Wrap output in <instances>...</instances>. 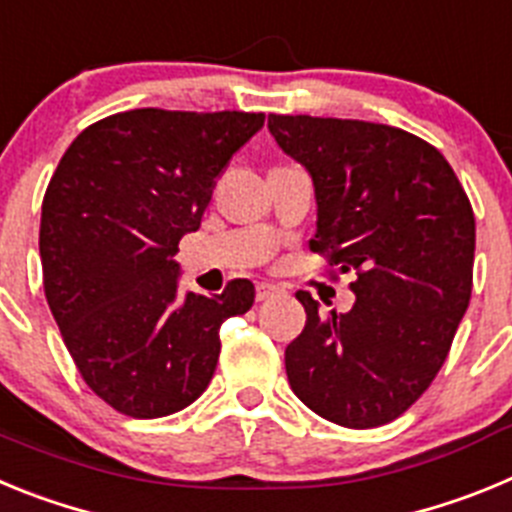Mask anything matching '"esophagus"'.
Instances as JSON below:
<instances>
[{
	"label": "esophagus",
	"mask_w": 512,
	"mask_h": 512,
	"mask_svg": "<svg viewBox=\"0 0 512 512\" xmlns=\"http://www.w3.org/2000/svg\"><path fill=\"white\" fill-rule=\"evenodd\" d=\"M277 292H279L277 284H266V282L256 284V300H259V302L269 300V297H274V295H277Z\"/></svg>",
	"instance_id": "1"
}]
</instances>
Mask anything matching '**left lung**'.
Masks as SVG:
<instances>
[{"mask_svg":"<svg viewBox=\"0 0 512 512\" xmlns=\"http://www.w3.org/2000/svg\"><path fill=\"white\" fill-rule=\"evenodd\" d=\"M315 184L310 251L354 271L356 302L320 315L310 292L284 351L292 392L343 428L392 423L449 356L472 297L474 212L449 161L408 130L364 120L269 115Z\"/></svg>","mask_w":512,"mask_h":512,"instance_id":"obj_1","label":"left lung"}]
</instances>
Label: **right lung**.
Wrapping results in <instances>:
<instances>
[{
    "label": "right lung",
    "mask_w": 512,
    "mask_h": 512,
    "mask_svg": "<svg viewBox=\"0 0 512 512\" xmlns=\"http://www.w3.org/2000/svg\"><path fill=\"white\" fill-rule=\"evenodd\" d=\"M264 112L143 107L81 130L43 197L45 300L89 390L130 418H164L207 390L220 325L251 310L248 279L176 297L182 235Z\"/></svg>",
    "instance_id": "obj_1"
}]
</instances>
